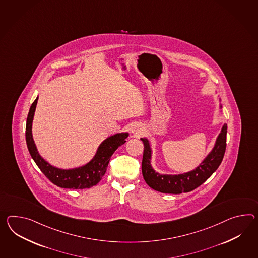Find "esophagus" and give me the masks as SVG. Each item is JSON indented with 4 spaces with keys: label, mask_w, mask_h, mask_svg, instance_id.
<instances>
[{
    "label": "esophagus",
    "mask_w": 258,
    "mask_h": 258,
    "mask_svg": "<svg viewBox=\"0 0 258 258\" xmlns=\"http://www.w3.org/2000/svg\"><path fill=\"white\" fill-rule=\"evenodd\" d=\"M130 131L132 132V134H134L135 136H141L143 133H144V127L142 125H140V124H133L132 126H131V128H130Z\"/></svg>",
    "instance_id": "obj_1"
}]
</instances>
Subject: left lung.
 Wrapping results in <instances>:
<instances>
[{
  "label": "left lung",
  "instance_id": "left-lung-1",
  "mask_svg": "<svg viewBox=\"0 0 258 258\" xmlns=\"http://www.w3.org/2000/svg\"><path fill=\"white\" fill-rule=\"evenodd\" d=\"M221 101V99H219ZM222 109V104H220ZM227 125L224 124L214 148L196 169L181 174H161L152 167V149L147 138H141L145 145L142 161V172L145 182L151 188L167 194L186 193L199 187L218 169L226 152Z\"/></svg>",
  "mask_w": 258,
  "mask_h": 258
}]
</instances>
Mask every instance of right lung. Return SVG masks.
<instances>
[{"label":"right lung","mask_w":258,"mask_h":258,"mask_svg":"<svg viewBox=\"0 0 258 258\" xmlns=\"http://www.w3.org/2000/svg\"><path fill=\"white\" fill-rule=\"evenodd\" d=\"M37 101L38 97L32 102L26 123V143L34 162L44 175L46 176V178L49 179V181L58 187L84 189L90 188L96 185L105 174L112 155L120 145H124L126 143L125 140L127 138L128 133H116L113 136L105 139L98 147L93 158L86 165L69 170L58 169L45 161L40 156L32 138V120L36 109Z\"/></svg>","instance_id":"right-lung-1"}]
</instances>
